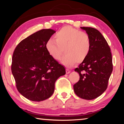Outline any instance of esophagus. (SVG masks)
I'll return each instance as SVG.
<instances>
[{
	"instance_id": "1",
	"label": "esophagus",
	"mask_w": 124,
	"mask_h": 124,
	"mask_svg": "<svg viewBox=\"0 0 124 124\" xmlns=\"http://www.w3.org/2000/svg\"><path fill=\"white\" fill-rule=\"evenodd\" d=\"M66 74H69V73H70V70H68V69H66Z\"/></svg>"
}]
</instances>
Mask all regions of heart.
Listing matches in <instances>:
<instances>
[{
    "label": "heart",
    "instance_id": "1",
    "mask_svg": "<svg viewBox=\"0 0 124 124\" xmlns=\"http://www.w3.org/2000/svg\"><path fill=\"white\" fill-rule=\"evenodd\" d=\"M54 39L48 40L46 49L52 58L60 60L64 49L65 55L62 63L65 66L71 67L80 63L87 57L91 50V43L89 35L70 26L61 28L54 36Z\"/></svg>",
    "mask_w": 124,
    "mask_h": 124
}]
</instances>
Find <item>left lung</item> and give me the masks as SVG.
I'll return each instance as SVG.
<instances>
[{"instance_id": "left-lung-1", "label": "left lung", "mask_w": 124, "mask_h": 124, "mask_svg": "<svg viewBox=\"0 0 124 124\" xmlns=\"http://www.w3.org/2000/svg\"><path fill=\"white\" fill-rule=\"evenodd\" d=\"M91 39V50L86 59L75 69L80 79L73 86L78 97L87 100L101 95L108 86L113 71L112 53L106 40L97 29L81 27Z\"/></svg>"}]
</instances>
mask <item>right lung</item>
Segmentation results:
<instances>
[{
	"label": "right lung",
	"instance_id": "1",
	"mask_svg": "<svg viewBox=\"0 0 124 124\" xmlns=\"http://www.w3.org/2000/svg\"><path fill=\"white\" fill-rule=\"evenodd\" d=\"M56 32L44 29L33 33L17 45L12 58L11 72L18 92L33 101L51 97L54 83L66 74L62 65L52 58L46 43Z\"/></svg>",
	"mask_w": 124,
	"mask_h": 124
}]
</instances>
